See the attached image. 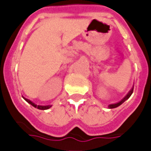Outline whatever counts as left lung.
<instances>
[{
    "mask_svg": "<svg viewBox=\"0 0 151 151\" xmlns=\"http://www.w3.org/2000/svg\"><path fill=\"white\" fill-rule=\"evenodd\" d=\"M133 87H134V85L132 86V88L130 89V91H129V93H128V94L125 96L124 98H123V99H121L120 101H118V102H116V103H112V104H110L108 105V108L109 109H112V108H115V107H118L119 106H120L121 104H123L124 102L126 100H128L129 98H130V96L132 95V92H133Z\"/></svg>",
    "mask_w": 151,
    "mask_h": 151,
    "instance_id": "obj_1",
    "label": "left lung"
}]
</instances>
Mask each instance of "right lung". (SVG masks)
Segmentation results:
<instances>
[{"instance_id": "1", "label": "right lung", "mask_w": 151, "mask_h": 151, "mask_svg": "<svg viewBox=\"0 0 151 151\" xmlns=\"http://www.w3.org/2000/svg\"><path fill=\"white\" fill-rule=\"evenodd\" d=\"M23 99L27 101V102H28L30 105H32V106H34L35 108H37V109H39V110H48V109H50L51 106H52V105H46V106H43V105H37L36 104L35 102H33L32 101H31L30 99L28 98H24V97H22Z\"/></svg>"}]
</instances>
